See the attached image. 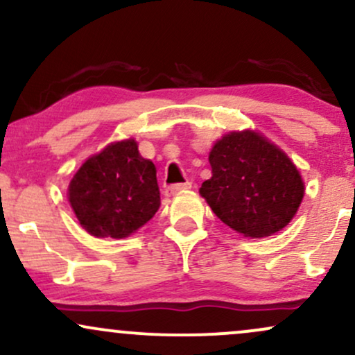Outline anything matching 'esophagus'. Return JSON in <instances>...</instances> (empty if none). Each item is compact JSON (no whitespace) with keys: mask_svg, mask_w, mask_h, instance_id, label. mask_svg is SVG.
I'll use <instances>...</instances> for the list:
<instances>
[{"mask_svg":"<svg viewBox=\"0 0 355 355\" xmlns=\"http://www.w3.org/2000/svg\"><path fill=\"white\" fill-rule=\"evenodd\" d=\"M191 187V182H183V183H173V185H168L165 189V193L168 195V197H172V195H177L180 193L183 190H189Z\"/></svg>","mask_w":355,"mask_h":355,"instance_id":"34e87169","label":"esophagus"}]
</instances>
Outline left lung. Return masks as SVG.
Segmentation results:
<instances>
[{
    "mask_svg": "<svg viewBox=\"0 0 355 355\" xmlns=\"http://www.w3.org/2000/svg\"><path fill=\"white\" fill-rule=\"evenodd\" d=\"M211 178L200 187L214 214L245 237L282 230L304 198L297 166L259 133L230 132L211 146Z\"/></svg>",
    "mask_w": 355,
    "mask_h": 355,
    "instance_id": "8db88e82",
    "label": "left lung"
}]
</instances>
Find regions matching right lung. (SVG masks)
I'll list each match as a JSON object with an SVG mask.
<instances>
[{
	"label": "right lung",
	"instance_id": "1",
	"mask_svg": "<svg viewBox=\"0 0 355 355\" xmlns=\"http://www.w3.org/2000/svg\"><path fill=\"white\" fill-rule=\"evenodd\" d=\"M68 200L88 234L128 237L160 207L157 168L132 138L110 144L80 166L68 187Z\"/></svg>",
	"mask_w": 355,
	"mask_h": 355
}]
</instances>
